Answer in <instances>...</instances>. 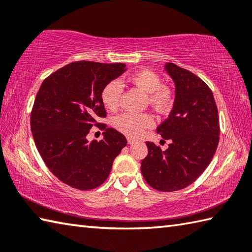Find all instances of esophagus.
Instances as JSON below:
<instances>
[{
	"instance_id": "obj_1",
	"label": "esophagus",
	"mask_w": 252,
	"mask_h": 252,
	"mask_svg": "<svg viewBox=\"0 0 252 252\" xmlns=\"http://www.w3.org/2000/svg\"><path fill=\"white\" fill-rule=\"evenodd\" d=\"M126 140H127V143H129V144H133L135 142V140H133L132 138H127Z\"/></svg>"
}]
</instances>
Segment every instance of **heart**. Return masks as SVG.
I'll return each instance as SVG.
<instances>
[{"label":"heart","instance_id":"1","mask_svg":"<svg viewBox=\"0 0 252 252\" xmlns=\"http://www.w3.org/2000/svg\"><path fill=\"white\" fill-rule=\"evenodd\" d=\"M129 80L148 94V101L155 110L166 112L174 103V93L170 87L162 85L159 76L150 69H141L130 76ZM120 81L112 80L101 90V102L109 111L117 110L122 95ZM153 118L149 113L125 112L113 119V126L118 131L129 136H138L146 127L153 126Z\"/></svg>","mask_w":252,"mask_h":252}]
</instances>
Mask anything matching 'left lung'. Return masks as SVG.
<instances>
[{"label": "left lung", "instance_id": "1", "mask_svg": "<svg viewBox=\"0 0 252 252\" xmlns=\"http://www.w3.org/2000/svg\"><path fill=\"white\" fill-rule=\"evenodd\" d=\"M165 69L175 82V101L157 132L171 143L162 151L153 142H146L149 152L141 162V172L153 189L174 191L190 185L209 165L217 150L220 127L209 87L173 63H167Z\"/></svg>", "mask_w": 252, "mask_h": 252}]
</instances>
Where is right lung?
Wrapping results in <instances>:
<instances>
[{"label":"right lung","instance_id":"obj_1","mask_svg":"<svg viewBox=\"0 0 252 252\" xmlns=\"http://www.w3.org/2000/svg\"><path fill=\"white\" fill-rule=\"evenodd\" d=\"M125 71V63H70L49 75L36 94L31 113L36 148L49 171L74 189L101 185L126 145L125 135L98 122L107 117L102 88ZM93 126L105 131L102 140L85 139Z\"/></svg>","mask_w":252,"mask_h":252}]
</instances>
